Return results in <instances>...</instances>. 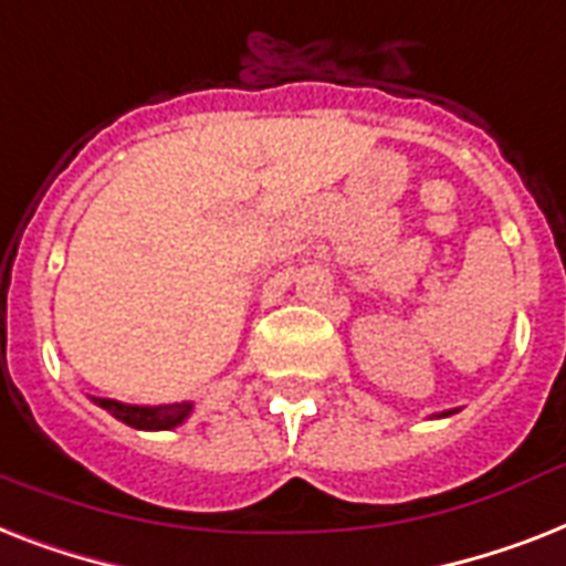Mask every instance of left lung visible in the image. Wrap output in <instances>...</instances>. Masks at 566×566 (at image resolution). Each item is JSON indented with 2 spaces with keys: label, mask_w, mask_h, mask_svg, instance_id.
I'll return each instance as SVG.
<instances>
[{
  "label": "left lung",
  "mask_w": 566,
  "mask_h": 566,
  "mask_svg": "<svg viewBox=\"0 0 566 566\" xmlns=\"http://www.w3.org/2000/svg\"><path fill=\"white\" fill-rule=\"evenodd\" d=\"M442 416H450V412H442Z\"/></svg>",
  "instance_id": "obj_1"
}]
</instances>
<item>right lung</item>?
I'll return each instance as SVG.
<instances>
[{
    "instance_id": "obj_1",
    "label": "right lung",
    "mask_w": 566,
    "mask_h": 566,
    "mask_svg": "<svg viewBox=\"0 0 566 566\" xmlns=\"http://www.w3.org/2000/svg\"><path fill=\"white\" fill-rule=\"evenodd\" d=\"M92 401L104 407L107 412L124 421V424L136 427V430H171V427L182 424L195 403L182 401V403H159V407H136V403H122L113 401V398H92Z\"/></svg>"
}]
</instances>
